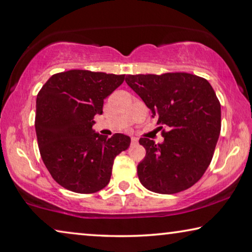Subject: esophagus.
<instances>
[{
	"label": "esophagus",
	"mask_w": 252,
	"mask_h": 252,
	"mask_svg": "<svg viewBox=\"0 0 252 252\" xmlns=\"http://www.w3.org/2000/svg\"><path fill=\"white\" fill-rule=\"evenodd\" d=\"M138 143V138L132 137L131 138V146H135Z\"/></svg>",
	"instance_id": "1"
}]
</instances>
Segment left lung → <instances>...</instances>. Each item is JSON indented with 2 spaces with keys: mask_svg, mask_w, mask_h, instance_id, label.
Segmentation results:
<instances>
[{
  "mask_svg": "<svg viewBox=\"0 0 252 252\" xmlns=\"http://www.w3.org/2000/svg\"><path fill=\"white\" fill-rule=\"evenodd\" d=\"M126 82L167 129L161 143L139 140L146 149L139 181L159 194L189 189L209 167L221 131V105L212 86L189 73L127 75Z\"/></svg>",
  "mask_w": 252,
  "mask_h": 252,
  "instance_id": "1",
  "label": "left lung"
}]
</instances>
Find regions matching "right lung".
I'll return each mask as SVG.
<instances>
[{"label": "right lung", "instance_id": "right-lung-1", "mask_svg": "<svg viewBox=\"0 0 252 252\" xmlns=\"http://www.w3.org/2000/svg\"><path fill=\"white\" fill-rule=\"evenodd\" d=\"M125 75L71 69L51 76L37 95L35 132L40 155L59 185L90 194L109 184L114 158L130 146L129 135L111 138L92 129L103 103Z\"/></svg>", "mask_w": 252, "mask_h": 252}]
</instances>
